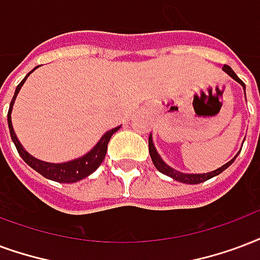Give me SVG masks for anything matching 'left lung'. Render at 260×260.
Masks as SVG:
<instances>
[{
  "label": "left lung",
  "instance_id": "1",
  "mask_svg": "<svg viewBox=\"0 0 260 260\" xmlns=\"http://www.w3.org/2000/svg\"><path fill=\"white\" fill-rule=\"evenodd\" d=\"M222 69L224 73H228L229 76L232 77L233 80H236L238 84H241L244 89H245L244 82L241 81V80H240V78L237 77V74H236V73L232 70V67L228 66V64H224ZM149 153H150V157H151V161H153V164H154L155 168L158 169L161 174L167 175V176L175 179V180H178V182H182V183H187V184L201 183V182H205V180H208V179L213 178V176H216V175L222 174L224 169L229 168V167H230V165L234 162V159L237 158V155L240 154V151H238L237 155H236L234 158H232L230 161H229V162H226V164L223 165V167H220V168H218V169H215V171H212V172H207V174H183V172H179V171H176V169L171 168L169 165L165 164L164 159L159 157L158 151L155 150L154 143H153V138H151V134H150V136H149Z\"/></svg>",
  "mask_w": 260,
  "mask_h": 260
}]
</instances>
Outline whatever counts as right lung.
I'll list each match as a JSON object with an SVG mask.
<instances>
[{
	"label": "right lung",
	"instance_id": "right-lung-1",
	"mask_svg": "<svg viewBox=\"0 0 260 260\" xmlns=\"http://www.w3.org/2000/svg\"><path fill=\"white\" fill-rule=\"evenodd\" d=\"M38 69V66L36 67ZM32 69L27 76L24 77L22 80V82L16 86V91H15V95L12 98V102L9 105V111H8V126H9V134H11V138H12V142L16 146L17 153L20 154L24 162L27 165H30L34 171H37L38 174H41L44 178L51 179V180H55V182H60V183H76L78 180L89 176L91 174H93L96 169L99 168V165L102 164V161L105 159L106 151H107V145H109V140L111 139V136L114 132L120 129V126L117 128H113V129L107 131L105 135L102 136L101 140L96 143V146L93 149H91L86 154H84L80 158L71 159V161H67V162H60V164H52V162H45V161H41V159L32 157L23 149V146L20 145V142L17 139L16 134L13 131L12 126V120H11V114H12L13 103L16 101V96L20 91V88L23 86L24 81L27 80V77L31 74L32 71L36 70Z\"/></svg>",
	"mask_w": 260,
	"mask_h": 260
}]
</instances>
